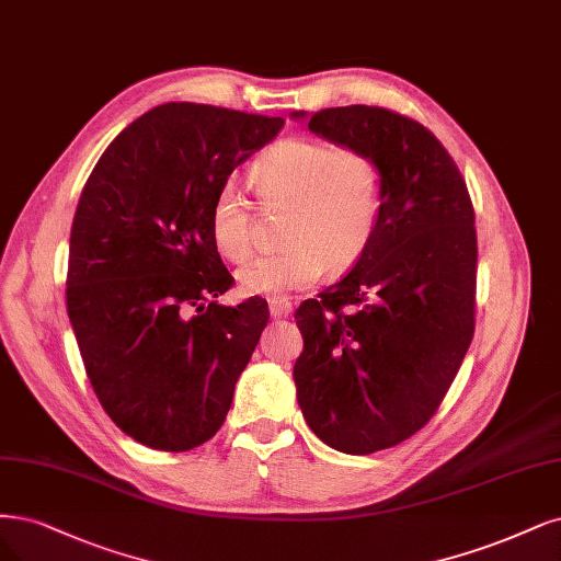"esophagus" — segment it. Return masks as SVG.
I'll list each match as a JSON object with an SVG mask.
<instances>
[{"mask_svg": "<svg viewBox=\"0 0 561 561\" xmlns=\"http://www.w3.org/2000/svg\"><path fill=\"white\" fill-rule=\"evenodd\" d=\"M289 311H293V304H289L287 299H268V313H272L274 318H283L287 316Z\"/></svg>", "mask_w": 561, "mask_h": 561, "instance_id": "1", "label": "esophagus"}]
</instances>
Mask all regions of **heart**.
<instances>
[{
  "instance_id": "heart-1",
  "label": "heart",
  "mask_w": 561,
  "mask_h": 561,
  "mask_svg": "<svg viewBox=\"0 0 561 561\" xmlns=\"http://www.w3.org/2000/svg\"><path fill=\"white\" fill-rule=\"evenodd\" d=\"M250 185L266 208H287L278 253L248 260L237 280L245 295L283 297L313 285L324 268L345 272L369 250L382 214L378 164L362 150L316 139H283L250 167ZM218 253L241 262L255 245L253 210L234 183L210 206Z\"/></svg>"
}]
</instances>
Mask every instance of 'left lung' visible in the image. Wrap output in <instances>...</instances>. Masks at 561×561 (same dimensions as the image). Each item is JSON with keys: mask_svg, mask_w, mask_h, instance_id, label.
<instances>
[{"mask_svg": "<svg viewBox=\"0 0 561 561\" xmlns=\"http://www.w3.org/2000/svg\"><path fill=\"white\" fill-rule=\"evenodd\" d=\"M289 118L380 169L376 237L351 274L299 306L293 371L313 434L339 453L371 455L430 422L469 351L473 206L448 150L405 115L355 104Z\"/></svg>", "mask_w": 561, "mask_h": 561, "instance_id": "left-lung-1", "label": "left lung"}]
</instances>
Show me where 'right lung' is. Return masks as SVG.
I'll return each instance as SVG.
<instances>
[{
	"label": "right lung",
	"instance_id": "obj_1",
	"mask_svg": "<svg viewBox=\"0 0 561 561\" xmlns=\"http://www.w3.org/2000/svg\"><path fill=\"white\" fill-rule=\"evenodd\" d=\"M283 118L169 102L125 127L94 164L69 239L67 313L108 417L167 453L202 446L225 422L266 327V301L237 308L208 231L229 173Z\"/></svg>",
	"mask_w": 561,
	"mask_h": 561
}]
</instances>
